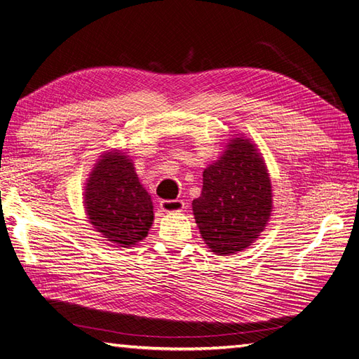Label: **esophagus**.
Instances as JSON below:
<instances>
[{"instance_id":"34e87169","label":"esophagus","mask_w":359,"mask_h":359,"mask_svg":"<svg viewBox=\"0 0 359 359\" xmlns=\"http://www.w3.org/2000/svg\"><path fill=\"white\" fill-rule=\"evenodd\" d=\"M161 209L163 212H182L185 209V203L182 200H162L161 201Z\"/></svg>"}]
</instances>
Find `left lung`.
Instances as JSON below:
<instances>
[{"label":"left lung","instance_id":"8db88e82","mask_svg":"<svg viewBox=\"0 0 359 359\" xmlns=\"http://www.w3.org/2000/svg\"><path fill=\"white\" fill-rule=\"evenodd\" d=\"M226 147L203 171L201 196L192 201L200 235L219 256L252 245L273 208L270 176L256 144L240 136Z\"/></svg>","mask_w":359,"mask_h":359}]
</instances>
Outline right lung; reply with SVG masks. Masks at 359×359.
I'll list each match as a JSON object with an SVG mask.
<instances>
[{
    "label": "right lung",
    "instance_id": "obj_1",
    "mask_svg": "<svg viewBox=\"0 0 359 359\" xmlns=\"http://www.w3.org/2000/svg\"><path fill=\"white\" fill-rule=\"evenodd\" d=\"M83 196L89 223L106 241L128 249L149 233L154 217L151 197L124 153L114 150L100 156Z\"/></svg>",
    "mask_w": 359,
    "mask_h": 359
}]
</instances>
